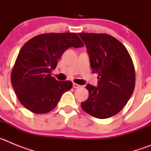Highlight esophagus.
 <instances>
[{"mask_svg":"<svg viewBox=\"0 0 151 151\" xmlns=\"http://www.w3.org/2000/svg\"><path fill=\"white\" fill-rule=\"evenodd\" d=\"M73 88H78L82 87L81 85H78V84H76V83H73Z\"/></svg>","mask_w":151,"mask_h":151,"instance_id":"34e87169","label":"esophagus"}]
</instances>
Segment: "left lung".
Instances as JSON below:
<instances>
[{"label": "left lung", "instance_id": "1", "mask_svg": "<svg viewBox=\"0 0 151 151\" xmlns=\"http://www.w3.org/2000/svg\"><path fill=\"white\" fill-rule=\"evenodd\" d=\"M88 48L97 87L86 85L87 101L82 110L97 119L116 115L127 104L135 86L133 61L125 47L113 36L103 33H78Z\"/></svg>", "mask_w": 151, "mask_h": 151}]
</instances>
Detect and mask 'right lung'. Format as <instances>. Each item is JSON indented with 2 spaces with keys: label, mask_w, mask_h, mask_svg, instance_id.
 <instances>
[{
  "label": "right lung",
  "mask_w": 151,
  "mask_h": 151,
  "mask_svg": "<svg viewBox=\"0 0 151 151\" xmlns=\"http://www.w3.org/2000/svg\"><path fill=\"white\" fill-rule=\"evenodd\" d=\"M84 44L76 33H45L22 47L11 72V84L23 106L38 114L54 110L70 81H57L50 74L68 48Z\"/></svg>",
  "instance_id": "1"
}]
</instances>
